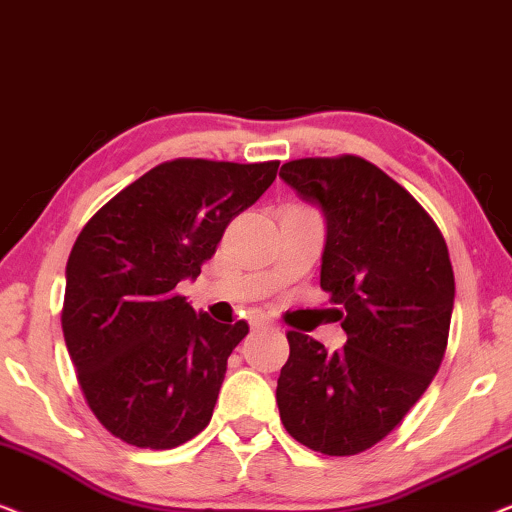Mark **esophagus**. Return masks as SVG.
<instances>
[{"instance_id": "obj_1", "label": "esophagus", "mask_w": 512, "mask_h": 512, "mask_svg": "<svg viewBox=\"0 0 512 512\" xmlns=\"http://www.w3.org/2000/svg\"><path fill=\"white\" fill-rule=\"evenodd\" d=\"M272 326H275V321L263 317V314H258V317L251 319V328H272Z\"/></svg>"}]
</instances>
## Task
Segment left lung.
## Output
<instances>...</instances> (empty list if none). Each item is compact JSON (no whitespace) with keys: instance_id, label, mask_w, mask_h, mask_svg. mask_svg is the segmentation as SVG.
Returning a JSON list of instances; mask_svg holds the SVG:
<instances>
[{"instance_id":"8db88e82","label":"left lung","mask_w":512,"mask_h":512,"mask_svg":"<svg viewBox=\"0 0 512 512\" xmlns=\"http://www.w3.org/2000/svg\"><path fill=\"white\" fill-rule=\"evenodd\" d=\"M321 207V289L347 345L328 354L289 331L277 380L284 429L328 457L366 452L401 424L438 373L450 335L454 272L424 207L359 156L300 158L279 172Z\"/></svg>"}]
</instances>
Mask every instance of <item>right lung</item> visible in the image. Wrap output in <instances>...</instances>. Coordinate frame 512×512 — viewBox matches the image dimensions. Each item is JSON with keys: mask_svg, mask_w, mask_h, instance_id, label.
<instances>
[{"mask_svg": "<svg viewBox=\"0 0 512 512\" xmlns=\"http://www.w3.org/2000/svg\"><path fill=\"white\" fill-rule=\"evenodd\" d=\"M277 167L167 160L97 209L76 237L62 333L88 408L111 436L172 450L209 424L249 324L195 312L177 284L200 275Z\"/></svg>", "mask_w": 512, "mask_h": 512, "instance_id": "obj_1", "label": "right lung"}]
</instances>
